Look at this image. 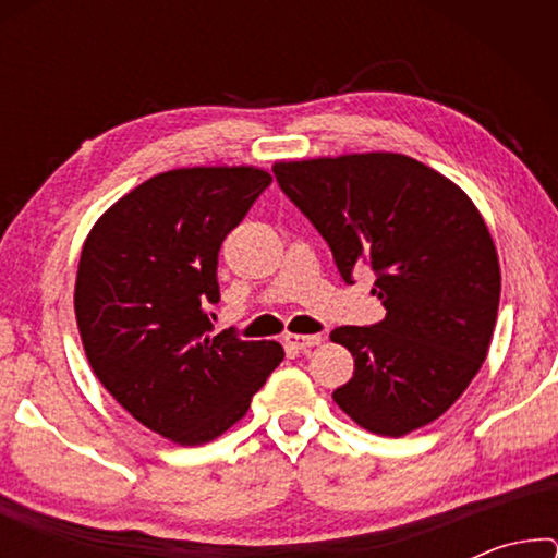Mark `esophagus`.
<instances>
[{
  "label": "esophagus",
  "mask_w": 558,
  "mask_h": 558,
  "mask_svg": "<svg viewBox=\"0 0 558 558\" xmlns=\"http://www.w3.org/2000/svg\"><path fill=\"white\" fill-rule=\"evenodd\" d=\"M319 342H323V335H286V344L295 352H307Z\"/></svg>",
  "instance_id": "34e87169"
}]
</instances>
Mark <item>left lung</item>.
I'll list each match as a JSON object with an SVG mask.
<instances>
[{
    "label": "left lung",
    "mask_w": 558,
    "mask_h": 558,
    "mask_svg": "<svg viewBox=\"0 0 558 558\" xmlns=\"http://www.w3.org/2000/svg\"><path fill=\"white\" fill-rule=\"evenodd\" d=\"M288 199L332 251L339 276L369 266L386 317L337 327L354 376L332 393L379 436L401 438L446 413L483 366L499 305L485 219L458 184L418 159L366 153L278 162Z\"/></svg>",
    "instance_id": "1"
}]
</instances>
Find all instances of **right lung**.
<instances>
[{"mask_svg":"<svg viewBox=\"0 0 558 558\" xmlns=\"http://www.w3.org/2000/svg\"><path fill=\"white\" fill-rule=\"evenodd\" d=\"M272 177L186 167L147 179L93 226L75 319L100 384L132 418L179 446L219 438L282 362L278 342L214 335L219 248Z\"/></svg>","mask_w":558,"mask_h":558,"instance_id":"add662e5","label":"right lung"}]
</instances>
